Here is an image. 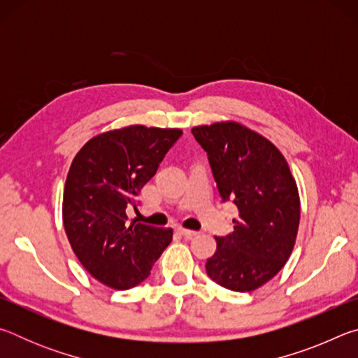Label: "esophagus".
<instances>
[{"mask_svg":"<svg viewBox=\"0 0 358 358\" xmlns=\"http://www.w3.org/2000/svg\"><path fill=\"white\" fill-rule=\"evenodd\" d=\"M177 232L180 235H183L185 238H192V237H196V235H197L196 230H189V229H183V227H178Z\"/></svg>","mask_w":358,"mask_h":358,"instance_id":"obj_1","label":"esophagus"}]
</instances>
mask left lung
Segmentation results:
<instances>
[{
    "label": "left lung",
    "instance_id": "left-lung-1",
    "mask_svg": "<svg viewBox=\"0 0 358 358\" xmlns=\"http://www.w3.org/2000/svg\"><path fill=\"white\" fill-rule=\"evenodd\" d=\"M207 151L222 201H234V232L216 237L205 268L235 292H251L278 275L292 254L300 224V196L286 157L268 138L238 121L194 126Z\"/></svg>",
    "mask_w": 358,
    "mask_h": 358
}]
</instances>
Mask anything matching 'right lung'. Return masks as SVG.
I'll list each match as a JSON object with an SVG mask.
<instances>
[{
	"label": "right lung",
	"mask_w": 358,
	"mask_h": 358,
	"mask_svg": "<svg viewBox=\"0 0 358 358\" xmlns=\"http://www.w3.org/2000/svg\"><path fill=\"white\" fill-rule=\"evenodd\" d=\"M181 129L142 124L102 132L78 150L63 194V224L83 268L107 287L137 286L172 241L173 230L129 220L126 208L155 177Z\"/></svg>",
	"instance_id": "1"
}]
</instances>
